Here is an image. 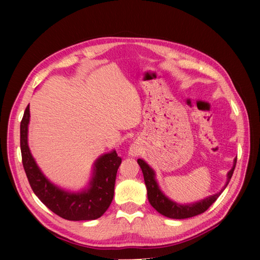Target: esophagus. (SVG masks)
<instances>
[{
	"label": "esophagus",
	"instance_id": "obj_1",
	"mask_svg": "<svg viewBox=\"0 0 260 260\" xmlns=\"http://www.w3.org/2000/svg\"><path fill=\"white\" fill-rule=\"evenodd\" d=\"M138 148L136 147V146H131V148H130V154L132 155V156H137L138 155Z\"/></svg>",
	"mask_w": 260,
	"mask_h": 260
}]
</instances>
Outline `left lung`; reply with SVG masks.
Returning <instances> with one entry per match:
<instances>
[{
	"label": "left lung",
	"mask_w": 260,
	"mask_h": 260,
	"mask_svg": "<svg viewBox=\"0 0 260 260\" xmlns=\"http://www.w3.org/2000/svg\"><path fill=\"white\" fill-rule=\"evenodd\" d=\"M138 164L143 172L145 185L147 188V199L149 204H151L159 214H161L165 217H168L171 219H185L203 214L204 211H206L212 204L216 202V200L219 198V195L222 193L228 183H229V181L231 180L233 171L235 169V165H237V159H234L233 167L229 171V174H228L226 184L221 191L217 194L209 196V198L201 202L188 204V205H180V204L172 202L167 198V196H165V194L160 191L158 184L156 182L154 170L149 167L143 159H138Z\"/></svg>",
	"instance_id": "8db88e82"
}]
</instances>
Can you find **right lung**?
I'll use <instances>...</instances> for the list:
<instances>
[{
  "instance_id": "obj_1",
  "label": "right lung",
  "mask_w": 260,
  "mask_h": 260,
  "mask_svg": "<svg viewBox=\"0 0 260 260\" xmlns=\"http://www.w3.org/2000/svg\"><path fill=\"white\" fill-rule=\"evenodd\" d=\"M29 105L26 107L20 122V149L22 166L29 184L44 205L57 216L79 221L100 218L111 205L117 170L121 158L116 151L102 155L94 164L93 177L89 187L82 192L72 193L51 183L39 169L28 146Z\"/></svg>"
}]
</instances>
